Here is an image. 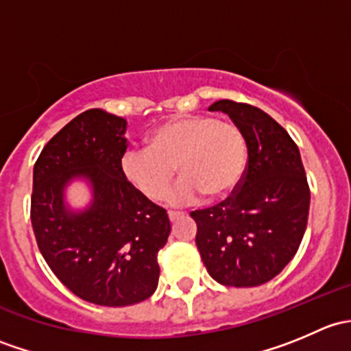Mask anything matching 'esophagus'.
I'll list each match as a JSON object with an SVG mask.
<instances>
[{
    "mask_svg": "<svg viewBox=\"0 0 351 351\" xmlns=\"http://www.w3.org/2000/svg\"><path fill=\"white\" fill-rule=\"evenodd\" d=\"M182 215H183L182 212H176V210H169L168 212V217H169V221H171V222H175L176 219H180Z\"/></svg>",
    "mask_w": 351,
    "mask_h": 351,
    "instance_id": "1",
    "label": "esophagus"
}]
</instances>
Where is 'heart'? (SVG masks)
I'll return each mask as SVG.
<instances>
[{
	"mask_svg": "<svg viewBox=\"0 0 351 351\" xmlns=\"http://www.w3.org/2000/svg\"><path fill=\"white\" fill-rule=\"evenodd\" d=\"M247 146L236 123L219 122L210 115L173 117L158 125L146 149H130L120 159L127 182L149 200H159L169 189L175 168L182 182L173 202L197 195L221 200L241 183Z\"/></svg>",
	"mask_w": 351,
	"mask_h": 351,
	"instance_id": "heart-1",
	"label": "heart"
}]
</instances>
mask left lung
I'll return each instance as SVG.
<instances>
[{"instance_id": "obj_1", "label": "left lung", "mask_w": 351, "mask_h": 351, "mask_svg": "<svg viewBox=\"0 0 351 351\" xmlns=\"http://www.w3.org/2000/svg\"><path fill=\"white\" fill-rule=\"evenodd\" d=\"M243 130L247 165L238 189L221 204L192 212L197 247L208 275L228 287H256L295 256L309 215L311 190L297 144L263 110L219 100Z\"/></svg>"}]
</instances>
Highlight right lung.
<instances>
[{
  "mask_svg": "<svg viewBox=\"0 0 351 351\" xmlns=\"http://www.w3.org/2000/svg\"><path fill=\"white\" fill-rule=\"evenodd\" d=\"M127 122L100 108L74 117L42 149L34 166L30 219L37 246L74 295L97 306L123 307L154 293L158 253L171 224L123 176ZM83 176L94 202L84 213L64 205V186Z\"/></svg>",
  "mask_w": 351,
  "mask_h": 351,
  "instance_id": "add662e5",
  "label": "right lung"
}]
</instances>
